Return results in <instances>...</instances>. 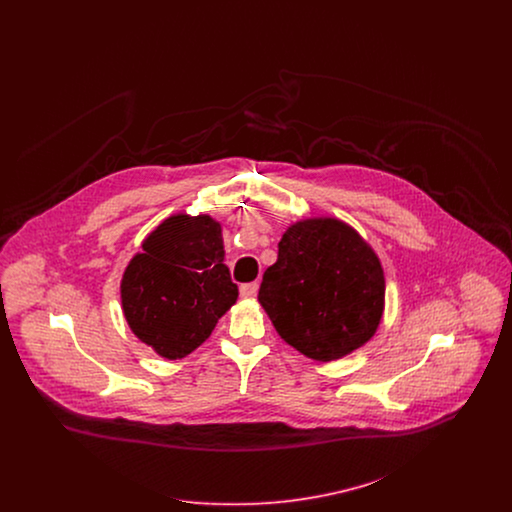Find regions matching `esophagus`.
Here are the masks:
<instances>
[{"label":"esophagus","mask_w":512,"mask_h":512,"mask_svg":"<svg viewBox=\"0 0 512 512\" xmlns=\"http://www.w3.org/2000/svg\"><path fill=\"white\" fill-rule=\"evenodd\" d=\"M257 292H259V284H257V282H249V284H242V286H240V295H242L244 299L255 297Z\"/></svg>","instance_id":"obj_1"}]
</instances>
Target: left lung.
<instances>
[{"instance_id": "8db88e82", "label": "left lung", "mask_w": 512, "mask_h": 512, "mask_svg": "<svg viewBox=\"0 0 512 512\" xmlns=\"http://www.w3.org/2000/svg\"><path fill=\"white\" fill-rule=\"evenodd\" d=\"M259 303L293 349L320 363L338 361L372 340L380 326L384 268L347 222L297 220L282 234L278 259L263 274Z\"/></svg>"}]
</instances>
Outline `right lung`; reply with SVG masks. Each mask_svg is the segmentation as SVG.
Masks as SVG:
<instances>
[{
    "label": "right lung",
    "instance_id": "right-lung-1",
    "mask_svg": "<svg viewBox=\"0 0 512 512\" xmlns=\"http://www.w3.org/2000/svg\"><path fill=\"white\" fill-rule=\"evenodd\" d=\"M236 299L222 226L211 215L163 220L122 272V313L132 334L169 361L207 340Z\"/></svg>",
    "mask_w": 512,
    "mask_h": 512
}]
</instances>
